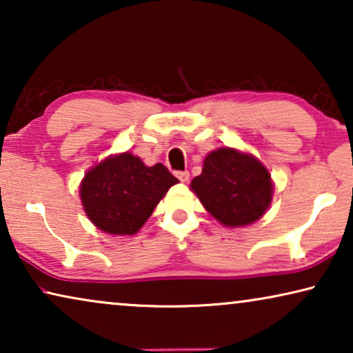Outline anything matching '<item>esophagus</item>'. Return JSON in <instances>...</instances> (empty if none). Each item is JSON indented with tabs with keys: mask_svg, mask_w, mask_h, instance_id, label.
I'll return each instance as SVG.
<instances>
[{
	"mask_svg": "<svg viewBox=\"0 0 353 353\" xmlns=\"http://www.w3.org/2000/svg\"><path fill=\"white\" fill-rule=\"evenodd\" d=\"M176 178H178V180H180V181L185 183V181L190 180V172H186V170L176 172Z\"/></svg>",
	"mask_w": 353,
	"mask_h": 353,
	"instance_id": "obj_1",
	"label": "esophagus"
}]
</instances>
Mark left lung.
<instances>
[{
	"mask_svg": "<svg viewBox=\"0 0 353 353\" xmlns=\"http://www.w3.org/2000/svg\"><path fill=\"white\" fill-rule=\"evenodd\" d=\"M202 205L226 226L254 223L272 202L270 173L257 159L231 148L212 151L191 181Z\"/></svg>",
	"mask_w": 353,
	"mask_h": 353,
	"instance_id": "left-lung-1",
	"label": "left lung"
}]
</instances>
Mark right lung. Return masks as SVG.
Instances as JSON below:
<instances>
[{"label":"right lung","mask_w":353,"mask_h":353,"mask_svg":"<svg viewBox=\"0 0 353 353\" xmlns=\"http://www.w3.org/2000/svg\"><path fill=\"white\" fill-rule=\"evenodd\" d=\"M178 183L162 163L146 167L125 152L91 168L81 181L80 196L88 219L110 234H134L170 186Z\"/></svg>","instance_id":"add662e5"}]
</instances>
